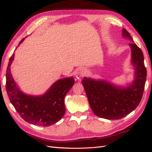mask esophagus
I'll return each mask as SVG.
<instances>
[{"mask_svg": "<svg viewBox=\"0 0 152 152\" xmlns=\"http://www.w3.org/2000/svg\"><path fill=\"white\" fill-rule=\"evenodd\" d=\"M87 70L86 68H81L80 70H79V77H84V76H86V75H87Z\"/></svg>", "mask_w": 152, "mask_h": 152, "instance_id": "esophagus-1", "label": "esophagus"}]
</instances>
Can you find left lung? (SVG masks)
I'll return each instance as SVG.
<instances>
[{"label":"left lung","instance_id":"1","mask_svg":"<svg viewBox=\"0 0 152 152\" xmlns=\"http://www.w3.org/2000/svg\"><path fill=\"white\" fill-rule=\"evenodd\" d=\"M122 37L132 41V63L135 68V79L127 87H118L104 80L84 77L82 80L90 107L98 117L109 120L121 119L139 105L145 89L146 69L141 49L134 42L130 34L122 29Z\"/></svg>","mask_w":152,"mask_h":152}]
</instances>
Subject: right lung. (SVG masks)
<instances>
[{
  "label": "right lung",
  "instance_id": "1",
  "mask_svg": "<svg viewBox=\"0 0 152 152\" xmlns=\"http://www.w3.org/2000/svg\"><path fill=\"white\" fill-rule=\"evenodd\" d=\"M14 56L12 54L7 68L6 87L9 98L17 112L23 120L34 125L46 127L59 121L65 113L64 99L75 83L73 78L58 80L42 96L27 95L20 90L11 75L10 66Z\"/></svg>",
  "mask_w": 152,
  "mask_h": 152
}]
</instances>
